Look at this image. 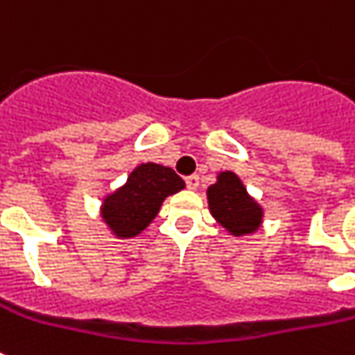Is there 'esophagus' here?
Listing matches in <instances>:
<instances>
[{"instance_id":"esophagus-1","label":"esophagus","mask_w":355,"mask_h":355,"mask_svg":"<svg viewBox=\"0 0 355 355\" xmlns=\"http://www.w3.org/2000/svg\"><path fill=\"white\" fill-rule=\"evenodd\" d=\"M199 184H200L199 175H189V177H186V186H188L189 189H197L199 188Z\"/></svg>"}]
</instances>
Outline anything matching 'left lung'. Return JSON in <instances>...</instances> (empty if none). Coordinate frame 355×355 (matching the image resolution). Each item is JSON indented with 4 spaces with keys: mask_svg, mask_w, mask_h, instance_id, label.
<instances>
[{
    "mask_svg": "<svg viewBox=\"0 0 355 355\" xmlns=\"http://www.w3.org/2000/svg\"><path fill=\"white\" fill-rule=\"evenodd\" d=\"M206 195L211 216L232 236L254 234L263 221V208L247 193L236 173H219L217 182L211 184Z\"/></svg>",
    "mask_w": 355,
    "mask_h": 355,
    "instance_id": "left-lung-1",
    "label": "left lung"
}]
</instances>
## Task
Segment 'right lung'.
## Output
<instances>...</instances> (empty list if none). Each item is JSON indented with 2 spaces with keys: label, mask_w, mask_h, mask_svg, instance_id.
Returning <instances> with one entry per match:
<instances>
[{
  "label": "right lung",
  "mask_w": 355,
  "mask_h": 355,
  "mask_svg": "<svg viewBox=\"0 0 355 355\" xmlns=\"http://www.w3.org/2000/svg\"><path fill=\"white\" fill-rule=\"evenodd\" d=\"M184 180L171 167L160 164H139L114 193L101 205L103 221L119 239L141 234L158 216L162 202L184 189Z\"/></svg>",
  "instance_id": "right-lung-1"
}]
</instances>
